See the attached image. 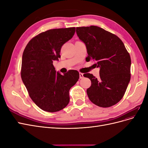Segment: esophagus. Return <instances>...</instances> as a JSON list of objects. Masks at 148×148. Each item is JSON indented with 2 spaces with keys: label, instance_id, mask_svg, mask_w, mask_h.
Returning <instances> with one entry per match:
<instances>
[{
  "label": "esophagus",
  "instance_id": "34e87169",
  "mask_svg": "<svg viewBox=\"0 0 148 148\" xmlns=\"http://www.w3.org/2000/svg\"><path fill=\"white\" fill-rule=\"evenodd\" d=\"M83 78H84L83 73H79V78H80V79H83Z\"/></svg>",
  "mask_w": 148,
  "mask_h": 148
}]
</instances>
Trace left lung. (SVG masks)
Wrapping results in <instances>:
<instances>
[{"mask_svg": "<svg viewBox=\"0 0 148 148\" xmlns=\"http://www.w3.org/2000/svg\"><path fill=\"white\" fill-rule=\"evenodd\" d=\"M76 32L85 44L88 57L86 60L96 62L100 69V78L85 73L91 79L87 95L93 104L109 107L123 97L131 78V58L124 44L117 36L96 26L77 27Z\"/></svg>", "mask_w": 148, "mask_h": 148, "instance_id": "left-lung-1", "label": "left lung"}]
</instances>
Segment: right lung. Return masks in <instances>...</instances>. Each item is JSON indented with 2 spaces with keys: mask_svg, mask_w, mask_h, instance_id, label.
<instances>
[{
  "mask_svg": "<svg viewBox=\"0 0 148 148\" xmlns=\"http://www.w3.org/2000/svg\"><path fill=\"white\" fill-rule=\"evenodd\" d=\"M75 28L52 29L36 36L22 56L21 77L31 99L42 110L55 112L69 104V91L79 77L77 70L61 75L53 60H59L64 44L73 37Z\"/></svg>",
  "mask_w": 148,
  "mask_h": 148,
  "instance_id": "right-lung-1",
  "label": "right lung"
}]
</instances>
